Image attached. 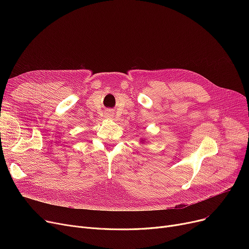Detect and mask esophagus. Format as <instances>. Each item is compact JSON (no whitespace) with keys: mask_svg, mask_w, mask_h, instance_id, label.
I'll list each match as a JSON object with an SVG mask.
<instances>
[{"mask_svg":"<svg viewBox=\"0 0 249 249\" xmlns=\"http://www.w3.org/2000/svg\"><path fill=\"white\" fill-rule=\"evenodd\" d=\"M107 116H108V117H113V113L108 112V113H107Z\"/></svg>","mask_w":249,"mask_h":249,"instance_id":"esophagus-1","label":"esophagus"}]
</instances>
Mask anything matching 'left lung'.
I'll list each match as a JSON object with an SVG mask.
<instances>
[{"label":"left lung","mask_w":249,"mask_h":249,"mask_svg":"<svg viewBox=\"0 0 249 249\" xmlns=\"http://www.w3.org/2000/svg\"><path fill=\"white\" fill-rule=\"evenodd\" d=\"M145 142H146L145 138H141V139H140V143H141V145H142V144H144Z\"/></svg>","instance_id":"1"}]
</instances>
